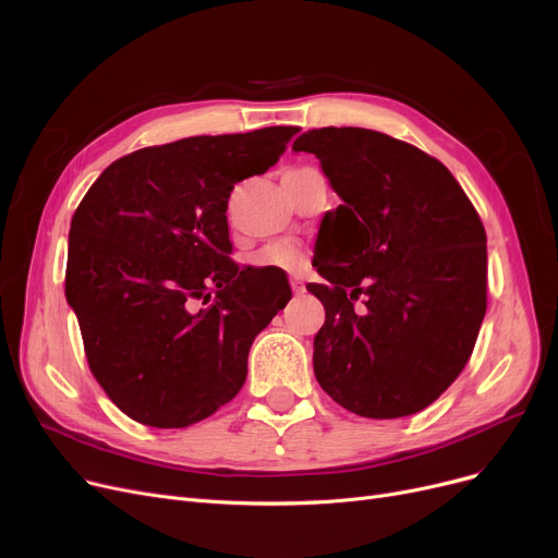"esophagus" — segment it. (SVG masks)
<instances>
[{
  "instance_id": "obj_1",
  "label": "esophagus",
  "mask_w": 558,
  "mask_h": 558,
  "mask_svg": "<svg viewBox=\"0 0 558 558\" xmlns=\"http://www.w3.org/2000/svg\"><path fill=\"white\" fill-rule=\"evenodd\" d=\"M289 284H292V292H294V294H303V292H305V284H303V280H301V278H296V276L289 278Z\"/></svg>"
}]
</instances>
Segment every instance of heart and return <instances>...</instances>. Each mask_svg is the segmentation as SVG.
Instances as JSON below:
<instances>
[{
  "instance_id": "1",
  "label": "heart",
  "mask_w": 558,
  "mask_h": 558,
  "mask_svg": "<svg viewBox=\"0 0 558 558\" xmlns=\"http://www.w3.org/2000/svg\"><path fill=\"white\" fill-rule=\"evenodd\" d=\"M307 253L294 244V241H276L253 255L255 269H274V271H299L305 264Z\"/></svg>"
}]
</instances>
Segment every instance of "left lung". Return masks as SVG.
Instances as JSON below:
<instances>
[{
  "instance_id": "left-lung-1",
  "label": "left lung",
  "mask_w": 558,
  "mask_h": 558,
  "mask_svg": "<svg viewBox=\"0 0 558 558\" xmlns=\"http://www.w3.org/2000/svg\"><path fill=\"white\" fill-rule=\"evenodd\" d=\"M294 150L317 157L344 201L324 219L337 236L317 266L328 282L307 287L326 307L314 376L360 417L415 415L476 344L488 305L486 230L449 168L405 141L322 128Z\"/></svg>"
}]
</instances>
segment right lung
<instances>
[{"mask_svg":"<svg viewBox=\"0 0 558 558\" xmlns=\"http://www.w3.org/2000/svg\"><path fill=\"white\" fill-rule=\"evenodd\" d=\"M299 128L191 136L116 159L70 223L65 299L88 367L138 424L184 428L226 405L255 335L292 299L230 259L228 198Z\"/></svg>","mask_w":558,"mask_h":558,"instance_id":"1","label":"right lung"}]
</instances>
